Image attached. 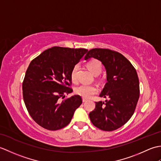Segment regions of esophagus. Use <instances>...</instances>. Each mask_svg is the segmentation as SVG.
Listing matches in <instances>:
<instances>
[{
    "label": "esophagus",
    "mask_w": 161,
    "mask_h": 161,
    "mask_svg": "<svg viewBox=\"0 0 161 161\" xmlns=\"http://www.w3.org/2000/svg\"><path fill=\"white\" fill-rule=\"evenodd\" d=\"M82 101H83V102H87V100H86V99H83Z\"/></svg>",
    "instance_id": "obj_1"
}]
</instances>
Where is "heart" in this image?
Listing matches in <instances>:
<instances>
[{
  "instance_id": "1",
  "label": "heart",
  "mask_w": 161,
  "mask_h": 161,
  "mask_svg": "<svg viewBox=\"0 0 161 161\" xmlns=\"http://www.w3.org/2000/svg\"><path fill=\"white\" fill-rule=\"evenodd\" d=\"M87 67L92 73L97 75L100 73L102 71V64L100 61L93 59L88 62ZM79 69V65L76 64L73 68L70 73V78L73 82L76 83L77 81V73ZM75 93L80 95L81 97L85 99H89L93 95L98 93V88L94 85H80V86L77 87L75 90Z\"/></svg>"
}]
</instances>
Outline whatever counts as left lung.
<instances>
[{
    "label": "left lung",
    "instance_id": "obj_1",
    "mask_svg": "<svg viewBox=\"0 0 161 161\" xmlns=\"http://www.w3.org/2000/svg\"><path fill=\"white\" fill-rule=\"evenodd\" d=\"M91 57L100 61L106 68L107 82L100 96L109 99L95 102L89 118L98 129L114 131L126 124L135 111L140 96L137 72L125 57L114 50L91 49L84 59Z\"/></svg>",
    "mask_w": 161,
    "mask_h": 161
}]
</instances>
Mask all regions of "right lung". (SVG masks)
Segmentation results:
<instances>
[{
    "label": "right lung",
    "instance_id": "right-lung-1",
    "mask_svg": "<svg viewBox=\"0 0 161 161\" xmlns=\"http://www.w3.org/2000/svg\"><path fill=\"white\" fill-rule=\"evenodd\" d=\"M87 52L54 46L30 62L23 81V100L30 116L43 128L55 131L65 127L82 103L80 95L61 99L73 92L71 70Z\"/></svg>",
    "mask_w": 161,
    "mask_h": 161
}]
</instances>
